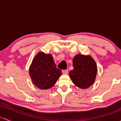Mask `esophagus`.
Here are the masks:
<instances>
[{
	"label": "esophagus",
	"instance_id": "34e87169",
	"mask_svg": "<svg viewBox=\"0 0 121 121\" xmlns=\"http://www.w3.org/2000/svg\"><path fill=\"white\" fill-rule=\"evenodd\" d=\"M62 72L64 74H67L68 73V70L67 69H66V70H63Z\"/></svg>",
	"mask_w": 121,
	"mask_h": 121
}]
</instances>
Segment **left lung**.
Masks as SVG:
<instances>
[{
    "mask_svg": "<svg viewBox=\"0 0 121 121\" xmlns=\"http://www.w3.org/2000/svg\"><path fill=\"white\" fill-rule=\"evenodd\" d=\"M74 69L69 72V77L75 85L81 89L90 87L95 81L97 73L96 63L90 56L76 55L73 60Z\"/></svg>",
    "mask_w": 121,
    "mask_h": 121,
    "instance_id": "1",
    "label": "left lung"
}]
</instances>
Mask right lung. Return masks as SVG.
Segmentation results:
<instances>
[{
    "mask_svg": "<svg viewBox=\"0 0 121 121\" xmlns=\"http://www.w3.org/2000/svg\"><path fill=\"white\" fill-rule=\"evenodd\" d=\"M29 73L32 82L40 89H48L56 84L62 74L50 54L39 52L30 65Z\"/></svg>",
    "mask_w": 121,
    "mask_h": 121,
    "instance_id": "1",
    "label": "right lung"
}]
</instances>
